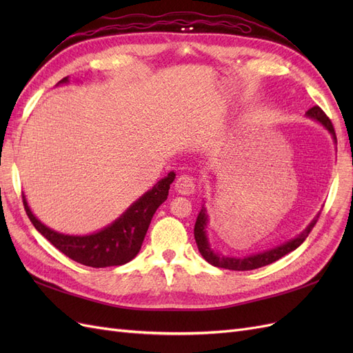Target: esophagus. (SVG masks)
I'll return each instance as SVG.
<instances>
[{"label": "esophagus", "mask_w": 353, "mask_h": 353, "mask_svg": "<svg viewBox=\"0 0 353 353\" xmlns=\"http://www.w3.org/2000/svg\"><path fill=\"white\" fill-rule=\"evenodd\" d=\"M175 190L178 191L179 194H184V196L194 194L196 184H194L193 176H190V175H181V176L176 179V183H175Z\"/></svg>", "instance_id": "esophagus-1"}]
</instances>
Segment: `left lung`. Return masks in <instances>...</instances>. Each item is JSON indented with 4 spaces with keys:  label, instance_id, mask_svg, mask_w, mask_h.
Segmentation results:
<instances>
[{
    "label": "left lung",
    "instance_id": "left-lung-1",
    "mask_svg": "<svg viewBox=\"0 0 353 353\" xmlns=\"http://www.w3.org/2000/svg\"><path fill=\"white\" fill-rule=\"evenodd\" d=\"M306 117L309 119H312L315 122H318L319 125H323L325 130L330 132L331 138H333L334 144L337 145V138H336V132H334V128L331 121L325 116V113L315 105V108L309 109L306 112ZM319 218V213L318 215L311 221V223L296 236L294 239L288 240L280 245H276L274 249L270 250H265V252H259V253H254V254H249V256H241V258H236V256H225V254H221L218 252H215L212 249V245L209 243L208 239V222H209V215H208V210L205 208V205L201 206L197 219H196V225H194V239L197 243V248L199 252L201 253L203 258H205L210 265L213 266H218V268H223V270H231V271H250V270H256V268H261V266L265 265H270L275 261L281 259L283 256H285L287 253H290L293 250H296L299 245H301L306 237L309 236V232L314 228V225L316 223V219Z\"/></svg>",
    "mask_w": 353,
    "mask_h": 353
}]
</instances>
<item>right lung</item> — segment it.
<instances>
[{"label": "right lung", "mask_w": 353, "mask_h": 353, "mask_svg": "<svg viewBox=\"0 0 353 353\" xmlns=\"http://www.w3.org/2000/svg\"><path fill=\"white\" fill-rule=\"evenodd\" d=\"M69 83V78H63L57 85ZM175 172H169L165 178L135 200L122 215L104 227L87 236H70L61 234L44 225L32 213L26 197L23 196L25 210L30 222L56 249L68 258L92 268L117 266L132 261L140 252L145 232L157 208L168 199L170 184L174 183Z\"/></svg>", "instance_id": "1"}]
</instances>
